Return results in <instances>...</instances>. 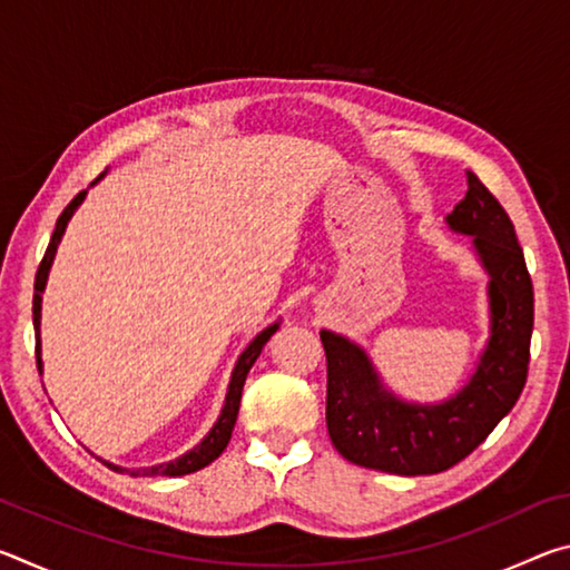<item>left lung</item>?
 <instances>
[{
    "mask_svg": "<svg viewBox=\"0 0 570 570\" xmlns=\"http://www.w3.org/2000/svg\"><path fill=\"white\" fill-rule=\"evenodd\" d=\"M452 234L472 238L488 274L490 334L475 372L442 402H407L382 382L360 344L322 330L326 352V428L340 455L390 475H435L465 460L513 410L525 387L533 284L513 220L468 173V193L445 218Z\"/></svg>",
    "mask_w": 570,
    "mask_h": 570,
    "instance_id": "obj_1",
    "label": "left lung"
}]
</instances>
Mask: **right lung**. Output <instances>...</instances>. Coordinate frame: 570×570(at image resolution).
<instances>
[{
    "mask_svg": "<svg viewBox=\"0 0 570 570\" xmlns=\"http://www.w3.org/2000/svg\"><path fill=\"white\" fill-rule=\"evenodd\" d=\"M108 173V170H105ZM105 173H100L98 178L92 180V186L98 180L105 178ZM85 196H88V190L77 193V196L70 200V206H67L62 210V216L57 218V226H55V234L50 238V246H47L45 250V258L40 268H37V278H35V302H32V320H35V334H37V370H40L42 374V340H40V326H42V294H45V286H47V276H50V268H52V262H55V254H57V246H60V240L65 236V228L67 224H70V218L75 216V210L80 208V204L85 200ZM278 324L282 322H274L268 324L264 332H258L254 340H250V344L246 346L244 352H240L238 362L234 366V372H230V382H228V392H226V402L224 407H220V414L214 428L208 430V435L198 442L196 448L188 450L186 455H180L176 460L170 462H160V465H153V468H120L115 465V462H108L102 460L105 465L112 468L115 472H130V475H168V478H180V475H188V472H196L200 468H206L214 462L220 452L226 450L228 440H230V432H234V424H236V417H238V407H240V392H244V382L248 377L250 366H254V362L258 360V354H262V350L266 346V342L272 340V336L276 334Z\"/></svg>",
    "mask_w": 570,
    "mask_h": 570,
    "instance_id": "add662e5",
    "label": "right lung"
}]
</instances>
